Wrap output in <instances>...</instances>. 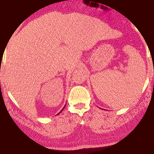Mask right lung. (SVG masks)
<instances>
[{
	"instance_id": "obj_1",
	"label": "right lung",
	"mask_w": 154,
	"mask_h": 154,
	"mask_svg": "<svg viewBox=\"0 0 154 154\" xmlns=\"http://www.w3.org/2000/svg\"><path fill=\"white\" fill-rule=\"evenodd\" d=\"M65 106H66V105H65V106H64V107H63V109H62V110H60V112H59V113H58V114H60V112H62V111H63V109H64V108H65Z\"/></svg>"
}]
</instances>
